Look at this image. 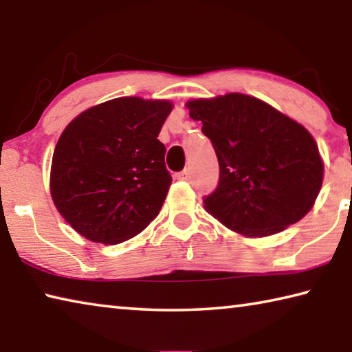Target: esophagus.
I'll list each match as a JSON object with an SVG mask.
<instances>
[{"mask_svg": "<svg viewBox=\"0 0 352 352\" xmlns=\"http://www.w3.org/2000/svg\"><path fill=\"white\" fill-rule=\"evenodd\" d=\"M177 180H189V170L184 169L183 172H180V174H177Z\"/></svg>", "mask_w": 352, "mask_h": 352, "instance_id": "obj_1", "label": "esophagus"}]
</instances>
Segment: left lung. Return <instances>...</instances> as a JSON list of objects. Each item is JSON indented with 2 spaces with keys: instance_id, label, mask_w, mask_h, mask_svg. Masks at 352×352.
Instances as JSON below:
<instances>
[{
  "instance_id": "1",
  "label": "left lung",
  "mask_w": 352,
  "mask_h": 352,
  "mask_svg": "<svg viewBox=\"0 0 352 352\" xmlns=\"http://www.w3.org/2000/svg\"><path fill=\"white\" fill-rule=\"evenodd\" d=\"M219 160L208 214L247 237L276 234L312 210L323 183L314 136L258 98L230 93L186 104Z\"/></svg>"
}]
</instances>
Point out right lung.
I'll return each mask as SVG.
<instances>
[{
  "instance_id": "right-lung-1",
  "label": "right lung",
  "mask_w": 352,
  "mask_h": 352,
  "mask_svg": "<svg viewBox=\"0 0 352 352\" xmlns=\"http://www.w3.org/2000/svg\"><path fill=\"white\" fill-rule=\"evenodd\" d=\"M169 100L116 98L82 111L63 130L51 164V197L80 236L113 245L158 216L172 177L158 135Z\"/></svg>"
}]
</instances>
